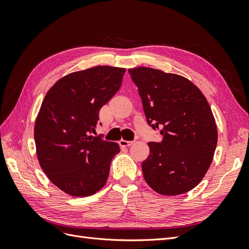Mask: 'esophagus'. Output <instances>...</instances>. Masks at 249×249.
I'll use <instances>...</instances> for the list:
<instances>
[{
	"label": "esophagus",
	"mask_w": 249,
	"mask_h": 249,
	"mask_svg": "<svg viewBox=\"0 0 249 249\" xmlns=\"http://www.w3.org/2000/svg\"><path fill=\"white\" fill-rule=\"evenodd\" d=\"M134 143V141H126V140H119V145L123 146V147H127V146H131Z\"/></svg>",
	"instance_id": "obj_1"
}]
</instances>
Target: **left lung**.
<instances>
[{
    "label": "left lung",
    "instance_id": "8db88e82",
    "mask_svg": "<svg viewBox=\"0 0 249 249\" xmlns=\"http://www.w3.org/2000/svg\"><path fill=\"white\" fill-rule=\"evenodd\" d=\"M147 124L160 130L142 162L145 182L157 193L183 194L205 177L217 145V126L207 99L191 81L150 67L130 69Z\"/></svg>",
    "mask_w": 249,
    "mask_h": 249
}]
</instances>
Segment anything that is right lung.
I'll list each match as a JSON object with an SVG mask.
<instances>
[{
  "mask_svg": "<svg viewBox=\"0 0 249 249\" xmlns=\"http://www.w3.org/2000/svg\"><path fill=\"white\" fill-rule=\"evenodd\" d=\"M125 69L95 66L58 80L34 126L36 154L51 182L71 196H90L106 184L116 142L90 136L99 113L122 86Z\"/></svg>",
  "mask_w": 249,
  "mask_h": 249,
  "instance_id": "add662e5",
  "label": "right lung"
}]
</instances>
